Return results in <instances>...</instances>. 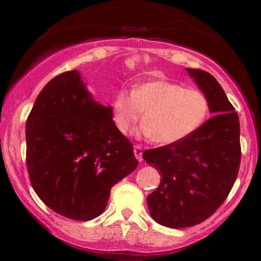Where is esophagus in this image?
Returning <instances> with one entry per match:
<instances>
[{
  "label": "esophagus",
  "mask_w": 261,
  "mask_h": 261,
  "mask_svg": "<svg viewBox=\"0 0 261 261\" xmlns=\"http://www.w3.org/2000/svg\"><path fill=\"white\" fill-rule=\"evenodd\" d=\"M134 155L135 158H137L139 162H142V148L141 146H134Z\"/></svg>",
  "instance_id": "esophagus-1"
}]
</instances>
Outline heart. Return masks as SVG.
I'll return each mask as SVG.
<instances>
[{"mask_svg":"<svg viewBox=\"0 0 261 261\" xmlns=\"http://www.w3.org/2000/svg\"><path fill=\"white\" fill-rule=\"evenodd\" d=\"M113 120L121 134L128 135L144 113L140 132L159 145L183 140L197 130L209 113L203 92L165 80L137 85L132 92L117 91L113 99Z\"/></svg>","mask_w":261,"mask_h":261,"instance_id":"b5f03b06","label":"heart"}]
</instances>
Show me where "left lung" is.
<instances>
[{
  "instance_id": "8db88e82",
  "label": "left lung",
  "mask_w": 261,
  "mask_h": 261,
  "mask_svg": "<svg viewBox=\"0 0 261 261\" xmlns=\"http://www.w3.org/2000/svg\"><path fill=\"white\" fill-rule=\"evenodd\" d=\"M187 72L214 116L183 140L142 154L162 177L147 197L149 215L169 228L191 227L212 216L233 188L241 159L239 116L222 87L205 71Z\"/></svg>"
}]
</instances>
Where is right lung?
I'll use <instances>...</instances> for the list:
<instances>
[{
	"instance_id": "add662e5",
	"label": "right lung",
	"mask_w": 261,
	"mask_h": 261,
	"mask_svg": "<svg viewBox=\"0 0 261 261\" xmlns=\"http://www.w3.org/2000/svg\"><path fill=\"white\" fill-rule=\"evenodd\" d=\"M26 146L34 191L71 220L101 215L113 185L138 166L112 107L92 97L77 70L55 77L38 95L26 122Z\"/></svg>"
}]
</instances>
